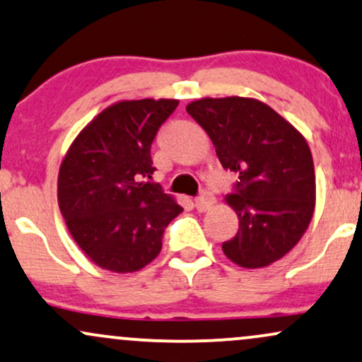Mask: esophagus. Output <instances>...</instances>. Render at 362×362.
I'll use <instances>...</instances> for the list:
<instances>
[{"mask_svg": "<svg viewBox=\"0 0 362 362\" xmlns=\"http://www.w3.org/2000/svg\"><path fill=\"white\" fill-rule=\"evenodd\" d=\"M215 202L216 199L214 194L210 193V191H203V193L199 194L197 199H194V206H197L198 211H206L215 205Z\"/></svg>", "mask_w": 362, "mask_h": 362, "instance_id": "34e87169", "label": "esophagus"}]
</instances>
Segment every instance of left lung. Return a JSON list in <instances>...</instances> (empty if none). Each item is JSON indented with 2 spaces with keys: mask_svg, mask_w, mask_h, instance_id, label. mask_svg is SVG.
I'll return each mask as SVG.
<instances>
[{
  "mask_svg": "<svg viewBox=\"0 0 362 362\" xmlns=\"http://www.w3.org/2000/svg\"><path fill=\"white\" fill-rule=\"evenodd\" d=\"M214 142L223 169L239 174L225 202L239 232L225 256L249 269L269 266L298 244L315 208V169L303 135L252 98H203L186 106Z\"/></svg>",
  "mask_w": 362,
  "mask_h": 362,
  "instance_id": "8db88e82",
  "label": "left lung"
}]
</instances>
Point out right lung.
<instances>
[{
	"label": "right lung",
	"instance_id": "right-lung-1",
	"mask_svg": "<svg viewBox=\"0 0 362 362\" xmlns=\"http://www.w3.org/2000/svg\"><path fill=\"white\" fill-rule=\"evenodd\" d=\"M177 100L118 101L84 127L64 157L57 199L72 239L95 264L134 273L154 261L182 208L148 182L151 146Z\"/></svg>",
	"mask_w": 362,
	"mask_h": 362
}]
</instances>
